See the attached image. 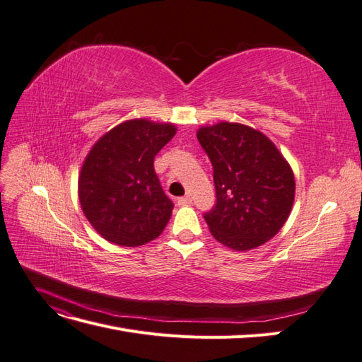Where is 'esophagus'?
I'll list each match as a JSON object with an SVG mask.
<instances>
[{
	"label": "esophagus",
	"mask_w": 362,
	"mask_h": 362,
	"mask_svg": "<svg viewBox=\"0 0 362 362\" xmlns=\"http://www.w3.org/2000/svg\"><path fill=\"white\" fill-rule=\"evenodd\" d=\"M189 204H192L190 196H182V198H178V205L184 206V205H189Z\"/></svg>",
	"instance_id": "1"
}]
</instances>
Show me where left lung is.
<instances>
[{
  "label": "left lung",
  "instance_id": "left-lung-1",
  "mask_svg": "<svg viewBox=\"0 0 362 362\" xmlns=\"http://www.w3.org/2000/svg\"><path fill=\"white\" fill-rule=\"evenodd\" d=\"M198 140L213 164L217 202L204 218L218 243L250 250L275 237L294 202V173L261 131L237 122L201 127Z\"/></svg>",
  "mask_w": 362,
  "mask_h": 362
}]
</instances>
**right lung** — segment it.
Returning a JSON list of instances; mask_svg holds the SVG:
<instances>
[{
    "instance_id": "obj_1",
    "label": "right lung",
    "mask_w": 362,
    "mask_h": 362,
    "mask_svg": "<svg viewBox=\"0 0 362 362\" xmlns=\"http://www.w3.org/2000/svg\"><path fill=\"white\" fill-rule=\"evenodd\" d=\"M177 133L173 124L129 119L98 139L78 177L87 221L107 242L137 247L157 238L172 216L154 157Z\"/></svg>"
}]
</instances>
